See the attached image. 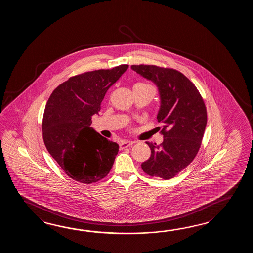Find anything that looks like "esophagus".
I'll return each mask as SVG.
<instances>
[{
    "mask_svg": "<svg viewBox=\"0 0 253 253\" xmlns=\"http://www.w3.org/2000/svg\"><path fill=\"white\" fill-rule=\"evenodd\" d=\"M134 142L133 141H122L121 143H120V149H124V148H126V147H129V146H131V145H134Z\"/></svg>",
    "mask_w": 253,
    "mask_h": 253,
    "instance_id": "obj_1",
    "label": "esophagus"
}]
</instances>
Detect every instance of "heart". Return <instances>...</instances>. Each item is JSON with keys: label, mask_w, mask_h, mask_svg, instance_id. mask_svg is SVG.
<instances>
[{"label": "heart", "mask_w": 253, "mask_h": 253, "mask_svg": "<svg viewBox=\"0 0 253 253\" xmlns=\"http://www.w3.org/2000/svg\"><path fill=\"white\" fill-rule=\"evenodd\" d=\"M135 85H142V86H149V85H147V84H145V83H136Z\"/></svg>", "instance_id": "1"}]
</instances>
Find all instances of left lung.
Segmentation results:
<instances>
[{
	"instance_id": "1",
	"label": "left lung",
	"mask_w": 253,
	"mask_h": 253,
	"mask_svg": "<svg viewBox=\"0 0 253 253\" xmlns=\"http://www.w3.org/2000/svg\"><path fill=\"white\" fill-rule=\"evenodd\" d=\"M131 69L157 86L160 108L156 119L164 124L163 143L145 142L151 156L141 167L150 176L171 179L199 151L207 123L205 102L196 86L177 70L154 65H132Z\"/></svg>"
}]
</instances>
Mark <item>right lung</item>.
Returning <instances> with one entry per match:
<instances>
[{
    "instance_id": "add662e5",
    "label": "right lung",
    "mask_w": 253,
    "mask_h": 253,
    "mask_svg": "<svg viewBox=\"0 0 253 253\" xmlns=\"http://www.w3.org/2000/svg\"><path fill=\"white\" fill-rule=\"evenodd\" d=\"M128 69L120 65L75 76L50 95L43 115L44 144L73 180L96 183L108 175L119 153L117 143L90 126L106 93Z\"/></svg>"
}]
</instances>
